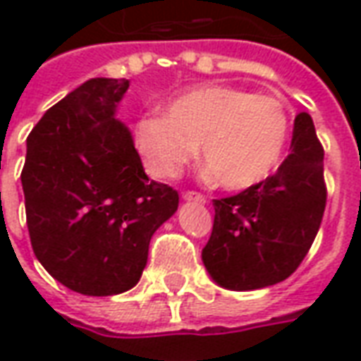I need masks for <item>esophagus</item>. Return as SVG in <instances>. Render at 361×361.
<instances>
[{
  "label": "esophagus",
  "instance_id": "obj_1",
  "mask_svg": "<svg viewBox=\"0 0 361 361\" xmlns=\"http://www.w3.org/2000/svg\"><path fill=\"white\" fill-rule=\"evenodd\" d=\"M183 201H188V203H207V197L201 195V193H197V191H185L183 195H181Z\"/></svg>",
  "mask_w": 361,
  "mask_h": 361
}]
</instances>
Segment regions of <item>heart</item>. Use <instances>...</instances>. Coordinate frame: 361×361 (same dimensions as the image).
<instances>
[{
	"instance_id": "1",
	"label": "heart",
	"mask_w": 361,
	"mask_h": 361,
	"mask_svg": "<svg viewBox=\"0 0 361 361\" xmlns=\"http://www.w3.org/2000/svg\"><path fill=\"white\" fill-rule=\"evenodd\" d=\"M137 149L157 178H173L197 154L220 185L247 189L265 181L282 160L290 135L284 104L269 94L203 85L168 104L164 114L137 121Z\"/></svg>"
}]
</instances>
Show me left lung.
Instances as JSON below:
<instances>
[{
  "instance_id": "1",
  "label": "left lung",
  "mask_w": 361,
  "mask_h": 361,
  "mask_svg": "<svg viewBox=\"0 0 361 361\" xmlns=\"http://www.w3.org/2000/svg\"><path fill=\"white\" fill-rule=\"evenodd\" d=\"M323 147L310 114L294 119L292 145L276 173L214 199L204 269L222 288L247 292L286 280L307 255L325 212Z\"/></svg>"
}]
</instances>
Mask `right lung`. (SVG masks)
I'll list each match as a JSON object with an SVG mask.
<instances>
[{
	"label": "right lung",
	"instance_id": "add662e5",
	"mask_svg": "<svg viewBox=\"0 0 361 361\" xmlns=\"http://www.w3.org/2000/svg\"><path fill=\"white\" fill-rule=\"evenodd\" d=\"M127 89V79H89L27 139L20 181L32 250L54 279L85 295L131 290L150 238L180 203L176 189L149 180L116 118Z\"/></svg>",
	"mask_w": 361,
	"mask_h": 361
}]
</instances>
